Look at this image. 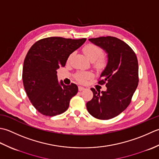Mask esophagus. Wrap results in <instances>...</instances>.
Masks as SVG:
<instances>
[{
    "instance_id": "obj_1",
    "label": "esophagus",
    "mask_w": 159,
    "mask_h": 159,
    "mask_svg": "<svg viewBox=\"0 0 159 159\" xmlns=\"http://www.w3.org/2000/svg\"><path fill=\"white\" fill-rule=\"evenodd\" d=\"M84 89H84V87H83V86H79L78 87V90H80V91H82V90H84Z\"/></svg>"
}]
</instances>
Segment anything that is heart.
<instances>
[{"instance_id": "1", "label": "heart", "mask_w": 159, "mask_h": 159, "mask_svg": "<svg viewBox=\"0 0 159 159\" xmlns=\"http://www.w3.org/2000/svg\"><path fill=\"white\" fill-rule=\"evenodd\" d=\"M83 51L88 59L94 61L97 67L101 68L105 65L106 60L102 56L103 51L100 47L93 44H88L83 48ZM72 55H70L69 60L70 59ZM93 74L90 72H80L76 75L77 80L81 83H85L87 80L92 78Z\"/></svg>"}]
</instances>
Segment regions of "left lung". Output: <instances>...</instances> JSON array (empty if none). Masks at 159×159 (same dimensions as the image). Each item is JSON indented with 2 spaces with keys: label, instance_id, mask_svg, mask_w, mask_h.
Returning a JSON list of instances; mask_svg holds the SVG:
<instances>
[{
  "label": "left lung",
  "instance_id": "left-lung-1",
  "mask_svg": "<svg viewBox=\"0 0 159 159\" xmlns=\"http://www.w3.org/2000/svg\"><path fill=\"white\" fill-rule=\"evenodd\" d=\"M108 54V63L98 83L106 84V91L90 89L93 98L86 103L89 112L95 118L108 120L119 115L131 102L139 83L137 56L128 44L112 36L90 38Z\"/></svg>",
  "mask_w": 159,
  "mask_h": 159
}]
</instances>
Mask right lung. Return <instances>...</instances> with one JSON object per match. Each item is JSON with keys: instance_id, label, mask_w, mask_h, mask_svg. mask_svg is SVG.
I'll use <instances>...</instances> for the list:
<instances>
[{"instance_id": "obj_1", "label": "right lung", "mask_w": 159, "mask_h": 159, "mask_svg": "<svg viewBox=\"0 0 159 159\" xmlns=\"http://www.w3.org/2000/svg\"><path fill=\"white\" fill-rule=\"evenodd\" d=\"M86 40L46 38L29 50L24 60L22 81L31 103L42 115L53 116L64 112L70 99L78 92L76 84L66 86L62 81L58 82L57 69L65 66L70 55Z\"/></svg>"}]
</instances>
